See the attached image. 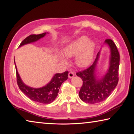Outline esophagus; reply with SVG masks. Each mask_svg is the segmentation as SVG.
Listing matches in <instances>:
<instances>
[{
    "label": "esophagus",
    "instance_id": "esophagus-1",
    "mask_svg": "<svg viewBox=\"0 0 134 134\" xmlns=\"http://www.w3.org/2000/svg\"><path fill=\"white\" fill-rule=\"evenodd\" d=\"M74 76V74L73 72H72V71L69 72V78L73 77Z\"/></svg>",
    "mask_w": 134,
    "mask_h": 134
}]
</instances>
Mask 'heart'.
Segmentation results:
<instances>
[{
    "label": "heart",
    "instance_id": "heart-1",
    "mask_svg": "<svg viewBox=\"0 0 134 134\" xmlns=\"http://www.w3.org/2000/svg\"><path fill=\"white\" fill-rule=\"evenodd\" d=\"M95 44L86 36H81L69 43L64 49V55L67 58L75 56V63L79 67H86L92 62L94 57ZM59 58L63 64H67L68 62L62 54Z\"/></svg>",
    "mask_w": 134,
    "mask_h": 134
}]
</instances>
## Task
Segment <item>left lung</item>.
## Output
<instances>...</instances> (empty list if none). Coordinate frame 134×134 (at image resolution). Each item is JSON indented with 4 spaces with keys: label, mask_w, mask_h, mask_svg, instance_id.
I'll return each instance as SVG.
<instances>
[{
    "label": "left lung",
    "mask_w": 134,
    "mask_h": 134,
    "mask_svg": "<svg viewBox=\"0 0 134 134\" xmlns=\"http://www.w3.org/2000/svg\"><path fill=\"white\" fill-rule=\"evenodd\" d=\"M105 44L110 48L109 65L107 72L100 79L96 76V67L100 53L91 66L76 75L83 80V85L79 92V97L84 102L90 104L103 102L110 96L118 83L119 54L116 45L110 39L105 40Z\"/></svg>",
    "instance_id": "1"
}]
</instances>
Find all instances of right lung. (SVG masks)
<instances>
[{"mask_svg": "<svg viewBox=\"0 0 134 134\" xmlns=\"http://www.w3.org/2000/svg\"><path fill=\"white\" fill-rule=\"evenodd\" d=\"M47 34H48V32H44L38 35H29L19 45V47L37 41L41 38L45 37ZM14 63L15 64V59ZM15 68L16 72L17 83L20 90L32 100L44 104L51 103L55 99L58 95L61 85L64 81L67 80L68 74H69V72L67 71L63 73L55 74L51 81L45 86L40 88H34L26 85L22 81L18 72L16 64Z\"/></svg>", "mask_w": 134, "mask_h": 134, "instance_id": "1", "label": "right lung"}]
</instances>
